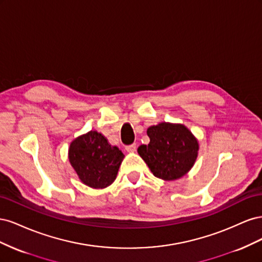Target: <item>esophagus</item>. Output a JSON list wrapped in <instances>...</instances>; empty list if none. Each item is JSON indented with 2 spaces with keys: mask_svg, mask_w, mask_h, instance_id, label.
<instances>
[{
  "mask_svg": "<svg viewBox=\"0 0 262 262\" xmlns=\"http://www.w3.org/2000/svg\"><path fill=\"white\" fill-rule=\"evenodd\" d=\"M125 150L128 153H134L137 150V144H131V145L125 146Z\"/></svg>",
  "mask_w": 262,
  "mask_h": 262,
  "instance_id": "1",
  "label": "esophagus"
}]
</instances>
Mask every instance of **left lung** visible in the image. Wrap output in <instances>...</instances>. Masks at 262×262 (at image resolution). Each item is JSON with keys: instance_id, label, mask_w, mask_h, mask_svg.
I'll use <instances>...</instances> for the list:
<instances>
[{"instance_id": "1", "label": "left lung", "mask_w": 262, "mask_h": 262, "mask_svg": "<svg viewBox=\"0 0 262 262\" xmlns=\"http://www.w3.org/2000/svg\"><path fill=\"white\" fill-rule=\"evenodd\" d=\"M147 145H140L138 153L149 170L165 181L180 179L193 167L199 154V141L185 124L160 122L146 131Z\"/></svg>"}]
</instances>
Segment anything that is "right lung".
Wrapping results in <instances>:
<instances>
[{"instance_id":"1","label":"right lung","mask_w":262,"mask_h":262,"mask_svg":"<svg viewBox=\"0 0 262 262\" xmlns=\"http://www.w3.org/2000/svg\"><path fill=\"white\" fill-rule=\"evenodd\" d=\"M69 161L84 185L105 189L116 180L124 154L97 131L75 138L69 147Z\"/></svg>"}]
</instances>
